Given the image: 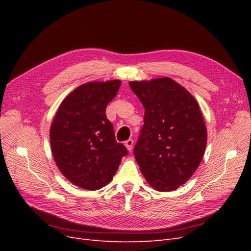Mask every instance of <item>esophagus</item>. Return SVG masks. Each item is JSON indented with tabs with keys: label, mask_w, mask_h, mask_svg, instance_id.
Masks as SVG:
<instances>
[{
	"label": "esophagus",
	"mask_w": 251,
	"mask_h": 251,
	"mask_svg": "<svg viewBox=\"0 0 251 251\" xmlns=\"http://www.w3.org/2000/svg\"><path fill=\"white\" fill-rule=\"evenodd\" d=\"M125 146L126 147V149H127V151H131L133 150L134 140H133V139H128V140H126V141L125 142Z\"/></svg>",
	"instance_id": "1"
}]
</instances>
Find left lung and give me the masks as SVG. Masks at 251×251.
<instances>
[{"label": "left lung", "mask_w": 251, "mask_h": 251, "mask_svg": "<svg viewBox=\"0 0 251 251\" xmlns=\"http://www.w3.org/2000/svg\"><path fill=\"white\" fill-rule=\"evenodd\" d=\"M128 85L144 107L136 161L156 191H175L193 176L205 153L207 132L199 104L170 77Z\"/></svg>", "instance_id": "obj_1"}]
</instances>
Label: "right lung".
<instances>
[{"mask_svg":"<svg viewBox=\"0 0 251 251\" xmlns=\"http://www.w3.org/2000/svg\"><path fill=\"white\" fill-rule=\"evenodd\" d=\"M121 81H90L68 95L50 127L52 155L71 183L96 191L113 179L121 158L127 155L115 139L105 108L116 96Z\"/></svg>","mask_w":251,"mask_h":251,"instance_id":"1","label":"right lung"}]
</instances>
